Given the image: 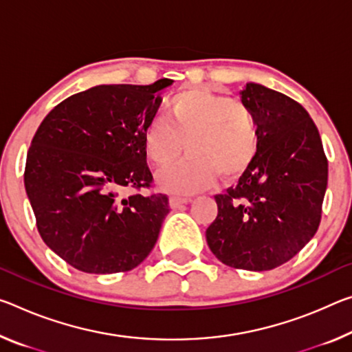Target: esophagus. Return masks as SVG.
I'll use <instances>...</instances> for the list:
<instances>
[{"label":"esophagus","mask_w":352,"mask_h":352,"mask_svg":"<svg viewBox=\"0 0 352 352\" xmlns=\"http://www.w3.org/2000/svg\"><path fill=\"white\" fill-rule=\"evenodd\" d=\"M189 199L188 197H182V196H172L169 199V205L172 208H180L183 204H188Z\"/></svg>","instance_id":"34e87169"}]
</instances>
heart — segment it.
<instances>
[{
    "label": "heart",
    "mask_w": 352,
    "mask_h": 352,
    "mask_svg": "<svg viewBox=\"0 0 352 352\" xmlns=\"http://www.w3.org/2000/svg\"><path fill=\"white\" fill-rule=\"evenodd\" d=\"M166 119L153 117L144 128V150L160 169L182 163L160 177L166 191L194 192L222 178L241 175L254 163L260 136L252 111L241 102L205 87H192L172 96Z\"/></svg>",
    "instance_id": "heart-1"
}]
</instances>
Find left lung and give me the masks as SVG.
<instances>
[{
	"mask_svg": "<svg viewBox=\"0 0 352 352\" xmlns=\"http://www.w3.org/2000/svg\"><path fill=\"white\" fill-rule=\"evenodd\" d=\"M239 94L254 114L260 147L238 185L214 196L217 216L206 243L227 266L270 271L292 260L320 227L327 158L298 102L255 82Z\"/></svg>",
	"mask_w": 352,
	"mask_h": 352,
	"instance_id": "8db88e82",
	"label": "left lung"
}]
</instances>
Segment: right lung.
I'll return each mask as SVG.
<instances>
[{"label":"right lung","instance_id":"obj_1","mask_svg":"<svg viewBox=\"0 0 352 352\" xmlns=\"http://www.w3.org/2000/svg\"><path fill=\"white\" fill-rule=\"evenodd\" d=\"M172 82L91 87L54 106L37 128L26 194L43 243L76 270L125 272L152 252L169 199L138 192L153 182L144 128ZM125 188L135 192L124 197Z\"/></svg>","mask_w":352,"mask_h":352}]
</instances>
